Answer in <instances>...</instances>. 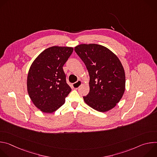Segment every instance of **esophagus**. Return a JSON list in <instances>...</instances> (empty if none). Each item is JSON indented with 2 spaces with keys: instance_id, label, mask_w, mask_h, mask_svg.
Segmentation results:
<instances>
[{
  "instance_id": "34e87169",
  "label": "esophagus",
  "mask_w": 157,
  "mask_h": 157,
  "mask_svg": "<svg viewBox=\"0 0 157 157\" xmlns=\"http://www.w3.org/2000/svg\"><path fill=\"white\" fill-rule=\"evenodd\" d=\"M82 84V81L81 80H78L77 82L73 84V87L75 89H78Z\"/></svg>"
}]
</instances>
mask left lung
<instances>
[{"label":"left lung","mask_w":157,"mask_h":157,"mask_svg":"<svg viewBox=\"0 0 157 157\" xmlns=\"http://www.w3.org/2000/svg\"><path fill=\"white\" fill-rule=\"evenodd\" d=\"M88 71L89 93L83 97L93 109L104 113L122 99L125 89V75L118 57L98 44H81L75 48Z\"/></svg>","instance_id":"8db88e82"}]
</instances>
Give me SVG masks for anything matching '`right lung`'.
Instances as JSON below:
<instances>
[{
    "label": "right lung",
    "instance_id": "add662e5",
    "mask_svg": "<svg viewBox=\"0 0 157 157\" xmlns=\"http://www.w3.org/2000/svg\"><path fill=\"white\" fill-rule=\"evenodd\" d=\"M73 48L54 46L33 61L27 76V91L33 104L44 113H52L65 102L71 89L66 83L63 66Z\"/></svg>",
    "mask_w": 157,
    "mask_h": 157
}]
</instances>
